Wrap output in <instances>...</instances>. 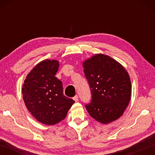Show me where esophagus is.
<instances>
[{
    "instance_id": "obj_1",
    "label": "esophagus",
    "mask_w": 155,
    "mask_h": 155,
    "mask_svg": "<svg viewBox=\"0 0 155 155\" xmlns=\"http://www.w3.org/2000/svg\"><path fill=\"white\" fill-rule=\"evenodd\" d=\"M73 100H74L75 102H78V95H76L74 97V98H73Z\"/></svg>"
}]
</instances>
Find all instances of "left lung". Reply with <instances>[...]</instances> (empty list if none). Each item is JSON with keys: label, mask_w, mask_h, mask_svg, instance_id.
I'll list each match as a JSON object with an SVG mask.
<instances>
[{"label": "left lung", "mask_w": 155, "mask_h": 155, "mask_svg": "<svg viewBox=\"0 0 155 155\" xmlns=\"http://www.w3.org/2000/svg\"><path fill=\"white\" fill-rule=\"evenodd\" d=\"M91 101L85 104L90 116L107 124L121 117L131 97V83L122 65L108 55L97 54L83 63Z\"/></svg>", "instance_id": "1"}]
</instances>
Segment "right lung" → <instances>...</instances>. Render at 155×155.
Returning <instances> with one entry per match:
<instances>
[{"label":"right lung","mask_w":155,"mask_h":155,"mask_svg":"<svg viewBox=\"0 0 155 155\" xmlns=\"http://www.w3.org/2000/svg\"><path fill=\"white\" fill-rule=\"evenodd\" d=\"M59 61L46 59L26 77L22 94L31 115L41 123L54 125L64 120L74 101L64 95L62 82L55 77Z\"/></svg>","instance_id":"right-lung-1"}]
</instances>
